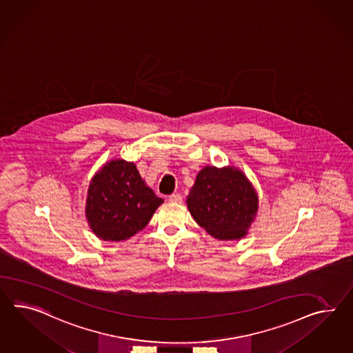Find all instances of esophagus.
Wrapping results in <instances>:
<instances>
[{
    "label": "esophagus",
    "mask_w": 353,
    "mask_h": 353,
    "mask_svg": "<svg viewBox=\"0 0 353 353\" xmlns=\"http://www.w3.org/2000/svg\"><path fill=\"white\" fill-rule=\"evenodd\" d=\"M169 201L170 202H175V203H181L183 197H181V194H179V193H172V194L169 196Z\"/></svg>",
    "instance_id": "34e87169"
}]
</instances>
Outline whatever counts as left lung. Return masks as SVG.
Instances as JSON below:
<instances>
[{
	"label": "left lung",
	"mask_w": 353,
	"mask_h": 353,
	"mask_svg": "<svg viewBox=\"0 0 353 353\" xmlns=\"http://www.w3.org/2000/svg\"><path fill=\"white\" fill-rule=\"evenodd\" d=\"M187 205L193 219L217 239L247 234L259 206L257 194L243 172L206 166L197 174Z\"/></svg>",
	"instance_id": "8db88e82"
}]
</instances>
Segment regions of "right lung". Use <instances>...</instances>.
I'll use <instances>...</instances> for the list:
<instances>
[{
  "label": "right lung",
  "instance_id": "add662e5",
  "mask_svg": "<svg viewBox=\"0 0 353 353\" xmlns=\"http://www.w3.org/2000/svg\"><path fill=\"white\" fill-rule=\"evenodd\" d=\"M163 202L145 185L134 163L112 160L92 179L85 215L99 238L118 242L142 230Z\"/></svg>",
  "mask_w": 353,
  "mask_h": 353
}]
</instances>
